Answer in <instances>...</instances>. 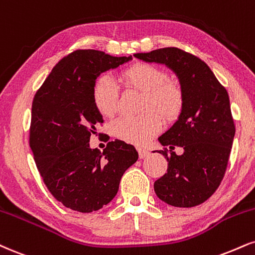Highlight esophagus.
I'll use <instances>...</instances> for the list:
<instances>
[{"mask_svg":"<svg viewBox=\"0 0 255 255\" xmlns=\"http://www.w3.org/2000/svg\"><path fill=\"white\" fill-rule=\"evenodd\" d=\"M137 152H139V158L140 159H143L146 158L147 155H148V151L145 148H137Z\"/></svg>","mask_w":255,"mask_h":255,"instance_id":"obj_1","label":"esophagus"}]
</instances>
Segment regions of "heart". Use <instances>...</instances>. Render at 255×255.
<instances>
[{
    "mask_svg": "<svg viewBox=\"0 0 255 255\" xmlns=\"http://www.w3.org/2000/svg\"><path fill=\"white\" fill-rule=\"evenodd\" d=\"M121 79L126 88L142 93L140 109L145 112L137 116H120L110 124V133L119 140L142 145L160 129L159 115L165 121L178 118L184 106L183 90L176 82L167 81L165 70L148 63H135L127 67L122 71ZM91 97L101 115L110 118L115 114L119 89L112 77L100 76L93 85Z\"/></svg>",
    "mask_w": 255,
    "mask_h": 255,
    "instance_id": "heart-1",
    "label": "heart"
}]
</instances>
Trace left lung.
<instances>
[{
	"instance_id": "8db88e82",
	"label": "left lung",
	"mask_w": 255,
	"mask_h": 255,
	"mask_svg": "<svg viewBox=\"0 0 255 255\" xmlns=\"http://www.w3.org/2000/svg\"><path fill=\"white\" fill-rule=\"evenodd\" d=\"M134 57L166 65L177 75L184 94L178 120L158 139L168 146L159 151L168 166L154 182L155 194L173 207L202 204L220 186L232 151L235 125L228 93L203 60L177 47ZM176 146L183 148L180 156L174 152Z\"/></svg>"
}]
</instances>
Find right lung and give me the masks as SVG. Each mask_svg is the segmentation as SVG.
<instances>
[{
    "label": "right lung",
    "instance_id": "obj_1",
    "mask_svg": "<svg viewBox=\"0 0 255 255\" xmlns=\"http://www.w3.org/2000/svg\"><path fill=\"white\" fill-rule=\"evenodd\" d=\"M129 60L131 56L77 50L53 67L33 98L29 146L36 167L53 197L79 213L108 204L139 157L121 140L110 141L103 152L89 145L95 126L103 122L91 97L94 83Z\"/></svg>",
    "mask_w": 255,
    "mask_h": 255
}]
</instances>
